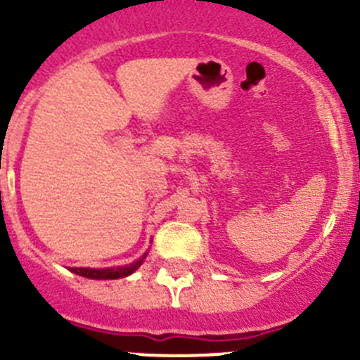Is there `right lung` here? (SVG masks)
Here are the masks:
<instances>
[{
    "instance_id": "1",
    "label": "right lung",
    "mask_w": 360,
    "mask_h": 360,
    "mask_svg": "<svg viewBox=\"0 0 360 360\" xmlns=\"http://www.w3.org/2000/svg\"><path fill=\"white\" fill-rule=\"evenodd\" d=\"M148 253L142 255L139 260H135L130 265H121V267H105V269H89V267H70L73 274L89 278V280H117V278H127L131 273H135L146 260Z\"/></svg>"
}]
</instances>
